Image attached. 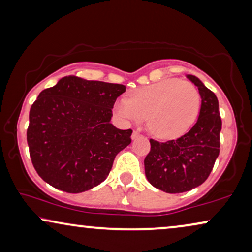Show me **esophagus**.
Wrapping results in <instances>:
<instances>
[{"mask_svg": "<svg viewBox=\"0 0 252 252\" xmlns=\"http://www.w3.org/2000/svg\"><path fill=\"white\" fill-rule=\"evenodd\" d=\"M140 136H141V134L138 132V131H133L132 134H131V138H132V139H137V138L140 137Z\"/></svg>", "mask_w": 252, "mask_h": 252, "instance_id": "esophagus-1", "label": "esophagus"}]
</instances>
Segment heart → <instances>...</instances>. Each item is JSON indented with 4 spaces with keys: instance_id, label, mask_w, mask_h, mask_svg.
<instances>
[{
    "instance_id": "obj_1",
    "label": "heart",
    "mask_w": 252,
    "mask_h": 252,
    "mask_svg": "<svg viewBox=\"0 0 252 252\" xmlns=\"http://www.w3.org/2000/svg\"><path fill=\"white\" fill-rule=\"evenodd\" d=\"M114 108L130 122L139 123L147 118V126L154 136L175 139L195 123L201 109V94L193 83L164 79L138 88L129 98H120Z\"/></svg>"
}]
</instances>
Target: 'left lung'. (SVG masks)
<instances>
[{
	"label": "left lung",
	"mask_w": 252,
	"mask_h": 252,
	"mask_svg": "<svg viewBox=\"0 0 252 252\" xmlns=\"http://www.w3.org/2000/svg\"><path fill=\"white\" fill-rule=\"evenodd\" d=\"M202 98L197 122L184 136L160 143L150 139L151 151L145 158V173L152 185L163 192L177 194L200 186L208 179L220 147L221 119L218 99L194 75Z\"/></svg>",
	"instance_id": "obj_1"
}]
</instances>
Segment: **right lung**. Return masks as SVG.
Returning a JSON list of instances; mask_svg holds the SVG:
<instances>
[{
  "mask_svg": "<svg viewBox=\"0 0 252 252\" xmlns=\"http://www.w3.org/2000/svg\"><path fill=\"white\" fill-rule=\"evenodd\" d=\"M123 84L66 76L38 94L30 111L27 144L38 176L67 193H82L107 178L132 130L112 125Z\"/></svg>",
  "mask_w": 252,
  "mask_h": 252,
  "instance_id": "add662e5",
  "label": "right lung"
}]
</instances>
